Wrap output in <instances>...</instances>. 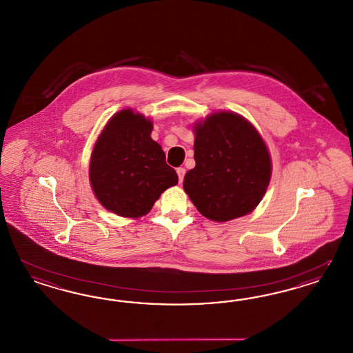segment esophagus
Instances as JSON below:
<instances>
[{
	"instance_id": "esophagus-1",
	"label": "esophagus",
	"mask_w": 353,
	"mask_h": 353,
	"mask_svg": "<svg viewBox=\"0 0 353 353\" xmlns=\"http://www.w3.org/2000/svg\"><path fill=\"white\" fill-rule=\"evenodd\" d=\"M176 172H178L179 183H182L183 179H184V175H185V169H183V168H178V169H176Z\"/></svg>"
}]
</instances>
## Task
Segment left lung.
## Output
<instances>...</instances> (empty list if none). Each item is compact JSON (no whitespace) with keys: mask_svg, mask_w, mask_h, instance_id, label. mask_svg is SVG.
Segmentation results:
<instances>
[{"mask_svg":"<svg viewBox=\"0 0 353 353\" xmlns=\"http://www.w3.org/2000/svg\"><path fill=\"white\" fill-rule=\"evenodd\" d=\"M196 166L184 191L203 216L226 222L261 201L272 175L268 148L254 127L235 113L212 114L194 127Z\"/></svg>","mask_w":353,"mask_h":353,"instance_id":"obj_1","label":"left lung"}]
</instances>
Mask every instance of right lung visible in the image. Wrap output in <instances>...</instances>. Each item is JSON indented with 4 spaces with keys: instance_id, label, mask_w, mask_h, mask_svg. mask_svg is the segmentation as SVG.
I'll use <instances>...</instances> for the list:
<instances>
[{
    "instance_id": "right-lung-1",
    "label": "right lung",
    "mask_w": 353,
    "mask_h": 353,
    "mask_svg": "<svg viewBox=\"0 0 353 353\" xmlns=\"http://www.w3.org/2000/svg\"><path fill=\"white\" fill-rule=\"evenodd\" d=\"M152 122L125 109L115 114L99 137L90 165L92 188L99 201L122 216L147 214L159 194L178 183Z\"/></svg>"
}]
</instances>
